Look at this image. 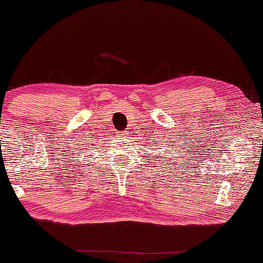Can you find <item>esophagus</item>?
I'll list each match as a JSON object with an SVG mask.
<instances>
[{"label":"esophagus","mask_w":263,"mask_h":263,"mask_svg":"<svg viewBox=\"0 0 263 263\" xmlns=\"http://www.w3.org/2000/svg\"><path fill=\"white\" fill-rule=\"evenodd\" d=\"M127 133H125V132H120V133H118V136H120V138H127Z\"/></svg>","instance_id":"esophagus-1"}]
</instances>
